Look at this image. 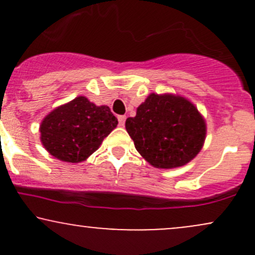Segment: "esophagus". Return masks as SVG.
<instances>
[{"label": "esophagus", "mask_w": 255, "mask_h": 255, "mask_svg": "<svg viewBox=\"0 0 255 255\" xmlns=\"http://www.w3.org/2000/svg\"><path fill=\"white\" fill-rule=\"evenodd\" d=\"M118 120H119V125L121 126V127H124L125 124H126V116L125 115H120Z\"/></svg>", "instance_id": "34e87169"}]
</instances>
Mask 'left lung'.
<instances>
[{
  "mask_svg": "<svg viewBox=\"0 0 255 255\" xmlns=\"http://www.w3.org/2000/svg\"><path fill=\"white\" fill-rule=\"evenodd\" d=\"M136 151L156 168L182 166L201 150L206 134L204 119L191 102L178 96L152 93L126 120Z\"/></svg>",
  "mask_w": 255,
  "mask_h": 255,
  "instance_id": "8db88e82",
  "label": "left lung"
}]
</instances>
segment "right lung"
Listing matches in <instances>:
<instances>
[{
	"label": "right lung",
	"instance_id": "right-lung-1",
	"mask_svg": "<svg viewBox=\"0 0 255 255\" xmlns=\"http://www.w3.org/2000/svg\"><path fill=\"white\" fill-rule=\"evenodd\" d=\"M118 126L109 107H97L87 98L78 97L51 111L40 125L44 147L57 159L83 162Z\"/></svg>",
	"mask_w": 255,
	"mask_h": 255
}]
</instances>
